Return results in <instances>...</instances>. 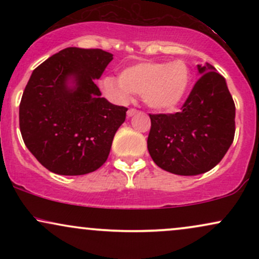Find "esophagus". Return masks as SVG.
Masks as SVG:
<instances>
[{
  "instance_id": "1",
  "label": "esophagus",
  "mask_w": 259,
  "mask_h": 259,
  "mask_svg": "<svg viewBox=\"0 0 259 259\" xmlns=\"http://www.w3.org/2000/svg\"><path fill=\"white\" fill-rule=\"evenodd\" d=\"M136 113H138V109H135V108H130V109H127V112H126V115L127 117H133V115H135Z\"/></svg>"
}]
</instances>
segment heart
Masks as SVG:
<instances>
[{
	"instance_id": "1",
	"label": "heart",
	"mask_w": 259,
	"mask_h": 259,
	"mask_svg": "<svg viewBox=\"0 0 259 259\" xmlns=\"http://www.w3.org/2000/svg\"><path fill=\"white\" fill-rule=\"evenodd\" d=\"M191 84L185 62H140L121 70L119 78L105 76L100 85L112 99L126 101L133 92L144 95L145 102L157 111H170L183 102Z\"/></svg>"
}]
</instances>
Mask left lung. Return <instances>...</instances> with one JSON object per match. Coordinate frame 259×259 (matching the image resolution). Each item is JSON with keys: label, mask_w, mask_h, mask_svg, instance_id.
Masks as SVG:
<instances>
[{"label": "left lung", "mask_w": 259, "mask_h": 259, "mask_svg": "<svg viewBox=\"0 0 259 259\" xmlns=\"http://www.w3.org/2000/svg\"><path fill=\"white\" fill-rule=\"evenodd\" d=\"M201 78L175 114H150L147 148L169 173L198 175L214 168L235 135V103L213 65H197Z\"/></svg>", "instance_id": "left-lung-1"}]
</instances>
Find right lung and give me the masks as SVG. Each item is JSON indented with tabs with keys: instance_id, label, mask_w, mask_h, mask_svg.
<instances>
[{
	"instance_id": "1",
	"label": "right lung",
	"mask_w": 259,
	"mask_h": 259,
	"mask_svg": "<svg viewBox=\"0 0 259 259\" xmlns=\"http://www.w3.org/2000/svg\"><path fill=\"white\" fill-rule=\"evenodd\" d=\"M112 59L103 50L68 47L32 72L20 101V133L52 173L84 175L108 158L127 111L101 97L95 84Z\"/></svg>"
}]
</instances>
